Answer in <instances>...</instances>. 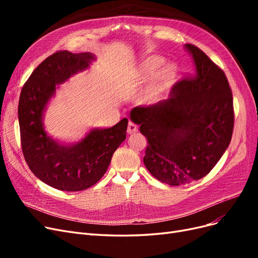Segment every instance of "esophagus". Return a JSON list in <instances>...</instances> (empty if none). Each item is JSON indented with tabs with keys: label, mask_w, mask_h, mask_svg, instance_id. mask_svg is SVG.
I'll use <instances>...</instances> for the list:
<instances>
[{
	"label": "esophagus",
	"mask_w": 258,
	"mask_h": 258,
	"mask_svg": "<svg viewBox=\"0 0 258 258\" xmlns=\"http://www.w3.org/2000/svg\"><path fill=\"white\" fill-rule=\"evenodd\" d=\"M138 131V126L136 123H134L132 121H129L128 123V128H127V132L128 134H135V132Z\"/></svg>",
	"instance_id": "34e87169"
}]
</instances>
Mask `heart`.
Instances as JSON below:
<instances>
[{"mask_svg":"<svg viewBox=\"0 0 258 258\" xmlns=\"http://www.w3.org/2000/svg\"><path fill=\"white\" fill-rule=\"evenodd\" d=\"M163 62L165 59L159 56L147 57L124 74V85L131 89L138 88L149 80L137 95L140 104L152 105L158 102L176 83L178 79L177 66L170 62L158 70Z\"/></svg>","mask_w":258,"mask_h":258,"instance_id":"heart-1","label":"heart"}]
</instances>
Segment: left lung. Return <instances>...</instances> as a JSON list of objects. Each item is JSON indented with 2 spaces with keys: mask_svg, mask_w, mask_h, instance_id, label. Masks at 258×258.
<instances>
[{
  "mask_svg": "<svg viewBox=\"0 0 258 258\" xmlns=\"http://www.w3.org/2000/svg\"><path fill=\"white\" fill-rule=\"evenodd\" d=\"M195 72L176 83L167 100L137 106L130 118L147 139L144 165L158 181L185 185L206 176L230 143L232 93L223 70L185 44Z\"/></svg>",
  "mask_w": 258,
  "mask_h": 258,
  "instance_id": "obj_1",
  "label": "left lung"
}]
</instances>
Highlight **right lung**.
<instances>
[{"label": "right lung", "mask_w": 258, "mask_h": 258, "mask_svg": "<svg viewBox=\"0 0 258 258\" xmlns=\"http://www.w3.org/2000/svg\"><path fill=\"white\" fill-rule=\"evenodd\" d=\"M95 60L90 52L57 51L34 70L21 89L18 119L23 156L37 178L59 190L80 191L95 185L126 140L127 118L111 128H92L80 141L69 144L60 143L45 130L44 113L58 85Z\"/></svg>", "instance_id": "right-lung-1"}]
</instances>
